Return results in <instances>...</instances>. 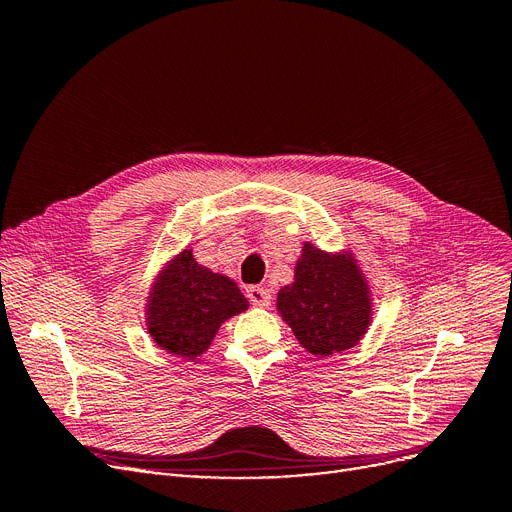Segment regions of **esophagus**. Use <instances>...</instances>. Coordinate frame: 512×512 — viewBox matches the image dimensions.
I'll use <instances>...</instances> for the list:
<instances>
[{
  "label": "esophagus",
  "instance_id": "1",
  "mask_svg": "<svg viewBox=\"0 0 512 512\" xmlns=\"http://www.w3.org/2000/svg\"><path fill=\"white\" fill-rule=\"evenodd\" d=\"M247 297L253 305H259V307H268L272 303L270 291H268V288H263V286H249Z\"/></svg>",
  "mask_w": 512,
  "mask_h": 512
}]
</instances>
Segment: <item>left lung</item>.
<instances>
[{
    "label": "left lung",
    "instance_id": "left-lung-1",
    "mask_svg": "<svg viewBox=\"0 0 512 512\" xmlns=\"http://www.w3.org/2000/svg\"><path fill=\"white\" fill-rule=\"evenodd\" d=\"M278 314L309 353H341L360 343L372 318L370 286L351 253L305 242L295 280L278 293Z\"/></svg>",
    "mask_w": 512,
    "mask_h": 512
}]
</instances>
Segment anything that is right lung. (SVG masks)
Instances as JSON below:
<instances>
[{
    "label": "right lung",
    "instance_id": "right-lung-1",
    "mask_svg": "<svg viewBox=\"0 0 512 512\" xmlns=\"http://www.w3.org/2000/svg\"><path fill=\"white\" fill-rule=\"evenodd\" d=\"M150 291L148 335L184 360L207 351L219 326L249 307L236 282L196 263L192 249L175 255Z\"/></svg>",
    "mask_w": 512,
    "mask_h": 512
}]
</instances>
